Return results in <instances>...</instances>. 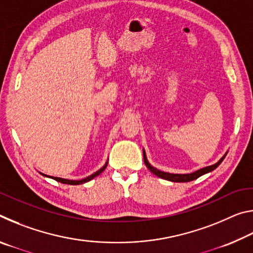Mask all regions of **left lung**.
Here are the masks:
<instances>
[{"instance_id":"1","label":"left lung","mask_w":253,"mask_h":253,"mask_svg":"<svg viewBox=\"0 0 253 253\" xmlns=\"http://www.w3.org/2000/svg\"><path fill=\"white\" fill-rule=\"evenodd\" d=\"M143 153H144V162H145V165L147 166V169L151 170L153 174H155L156 176L161 177V178H164V179H168V181H172V182H191V181H194V179L199 178L200 176H202V175L207 174L209 172H212L213 169H215L217 166L221 164L222 161L224 160V157L226 155V154H225V155L222 157L219 162L215 163V164H214V165L207 166V168L201 169L199 170H196V172H194V173H191V174H170V173L162 172V170L157 169L155 168H153V166L149 164L148 161H147L146 154H145V152H143Z\"/></svg>"}]
</instances>
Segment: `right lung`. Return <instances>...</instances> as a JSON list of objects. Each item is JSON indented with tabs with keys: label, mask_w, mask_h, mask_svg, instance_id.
Here are the masks:
<instances>
[{
	"label": "right lung",
	"mask_w": 253,
	"mask_h": 253,
	"mask_svg": "<svg viewBox=\"0 0 253 253\" xmlns=\"http://www.w3.org/2000/svg\"><path fill=\"white\" fill-rule=\"evenodd\" d=\"M107 164H108V162H107L106 165L102 166V168H101L99 170H97L96 173H93L92 175H90V176H88V177H85V178L79 179V181H71V179H66V178H61V177H53V176H48V177L53 178V179H55V181H58V182H60V183H63V184H70V185H79V184H84V183H85V182L91 181V179H92L93 177L98 176V175H99L100 173L104 172L105 169L107 168ZM45 176H46V175H45Z\"/></svg>",
	"instance_id": "obj_1"
}]
</instances>
